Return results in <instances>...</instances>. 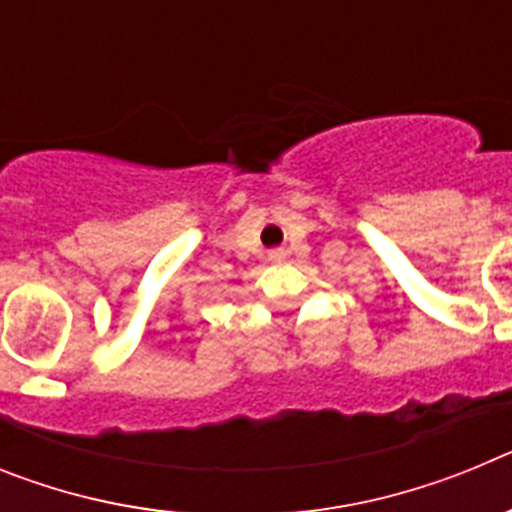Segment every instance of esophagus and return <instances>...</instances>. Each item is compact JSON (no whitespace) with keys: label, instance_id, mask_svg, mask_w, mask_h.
Wrapping results in <instances>:
<instances>
[{"label":"esophagus","instance_id":"34e87169","mask_svg":"<svg viewBox=\"0 0 512 512\" xmlns=\"http://www.w3.org/2000/svg\"><path fill=\"white\" fill-rule=\"evenodd\" d=\"M269 256H271V259H274V261H282V259H284V253H282V251H271Z\"/></svg>","mask_w":512,"mask_h":512}]
</instances>
